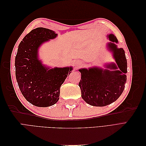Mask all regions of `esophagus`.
Returning a JSON list of instances; mask_svg holds the SVG:
<instances>
[{"instance_id":"34e87169","label":"esophagus","mask_w":146,"mask_h":146,"mask_svg":"<svg viewBox=\"0 0 146 146\" xmlns=\"http://www.w3.org/2000/svg\"><path fill=\"white\" fill-rule=\"evenodd\" d=\"M77 66H80V65H81V62L80 61H77V63H76V64Z\"/></svg>"}]
</instances>
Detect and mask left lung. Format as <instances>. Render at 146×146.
I'll list each match as a JSON object with an SVG mask.
<instances>
[{
    "label": "left lung",
    "mask_w": 146,
    "mask_h": 146,
    "mask_svg": "<svg viewBox=\"0 0 146 146\" xmlns=\"http://www.w3.org/2000/svg\"><path fill=\"white\" fill-rule=\"evenodd\" d=\"M108 38L111 41L107 44L108 48L113 53L117 64H108L106 68L109 70L93 67L78 70L81 73L78 86L82 98L87 104L95 107H104L115 102L122 94L127 82L125 51L122 48H117V39L113 34L108 35Z\"/></svg>",
    "instance_id": "8db88e82"
}]
</instances>
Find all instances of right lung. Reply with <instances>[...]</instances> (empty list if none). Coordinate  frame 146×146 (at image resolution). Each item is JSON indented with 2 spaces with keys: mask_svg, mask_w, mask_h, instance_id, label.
Masks as SVG:
<instances>
[{
  "mask_svg": "<svg viewBox=\"0 0 146 146\" xmlns=\"http://www.w3.org/2000/svg\"><path fill=\"white\" fill-rule=\"evenodd\" d=\"M57 36L54 31L38 27L23 38L15 58L16 78L21 93L32 105L47 107L59 100L60 87L72 67L50 69L38 58V48Z\"/></svg>",
  "mask_w": 146,
  "mask_h": 146,
  "instance_id": "right-lung-1",
  "label": "right lung"
}]
</instances>
